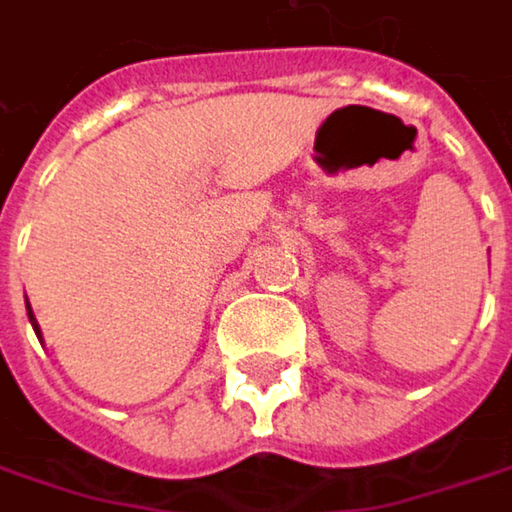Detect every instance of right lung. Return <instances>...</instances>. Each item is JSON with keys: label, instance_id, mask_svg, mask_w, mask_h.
Returning a JSON list of instances; mask_svg holds the SVG:
<instances>
[{"label": "right lung", "instance_id": "add662e5", "mask_svg": "<svg viewBox=\"0 0 512 512\" xmlns=\"http://www.w3.org/2000/svg\"><path fill=\"white\" fill-rule=\"evenodd\" d=\"M26 311H29V323H32V329H35V335L41 338V344H44V335H41V326H38V320H35V314H32V305L26 302Z\"/></svg>", "mask_w": 512, "mask_h": 512}]
</instances>
